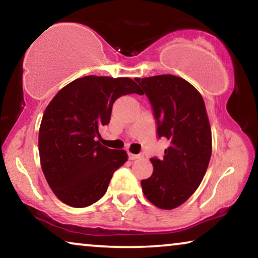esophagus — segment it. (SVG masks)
<instances>
[{
  "label": "esophagus",
  "mask_w": 258,
  "mask_h": 258,
  "mask_svg": "<svg viewBox=\"0 0 258 258\" xmlns=\"http://www.w3.org/2000/svg\"><path fill=\"white\" fill-rule=\"evenodd\" d=\"M128 155H129V158H130V160H139V158H142V157H143V155H141V154L136 155V154L128 153Z\"/></svg>",
  "instance_id": "1"
}]
</instances>
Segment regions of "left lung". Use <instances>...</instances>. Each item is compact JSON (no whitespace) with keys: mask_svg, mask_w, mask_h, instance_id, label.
<instances>
[{"mask_svg":"<svg viewBox=\"0 0 258 258\" xmlns=\"http://www.w3.org/2000/svg\"><path fill=\"white\" fill-rule=\"evenodd\" d=\"M149 98L157 136L170 142L163 158H150L154 171L141 185L147 200L171 210L185 202L202 182L213 150L206 104L195 87L182 77L136 79Z\"/></svg>","mask_w":258,"mask_h":258,"instance_id":"left-lung-1","label":"left lung"}]
</instances>
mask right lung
Returning a JSON list of instances; mask_svg holds the SVG:
<instances>
[{
    "instance_id": "add662e5",
    "label": "right lung",
    "mask_w": 258,
    "mask_h": 258,
    "mask_svg": "<svg viewBox=\"0 0 258 258\" xmlns=\"http://www.w3.org/2000/svg\"><path fill=\"white\" fill-rule=\"evenodd\" d=\"M142 91L128 77L84 76L63 87L45 109L38 133L41 167L63 203L84 208L107 191L114 172L128 161L124 150L102 146L98 129L110 121L122 95Z\"/></svg>"
}]
</instances>
